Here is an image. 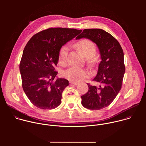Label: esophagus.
<instances>
[{"label":"esophagus","mask_w":146,"mask_h":146,"mask_svg":"<svg viewBox=\"0 0 146 146\" xmlns=\"http://www.w3.org/2000/svg\"><path fill=\"white\" fill-rule=\"evenodd\" d=\"M70 83L72 84H73L74 86H77V84H78V82H73V81H70Z\"/></svg>","instance_id":"1"}]
</instances>
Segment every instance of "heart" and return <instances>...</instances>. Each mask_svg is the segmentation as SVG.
<instances>
[{
    "label": "heart",
    "mask_w": 146,
    "mask_h": 146,
    "mask_svg": "<svg viewBox=\"0 0 146 146\" xmlns=\"http://www.w3.org/2000/svg\"><path fill=\"white\" fill-rule=\"evenodd\" d=\"M76 46L86 58H90L91 62H94L92 57L95 55L96 49L95 44L91 41L88 39H83L77 42ZM69 50V47L67 46H64L60 48L58 56L60 64H66ZM62 75L71 81L79 82L88 77L90 76V73L84 69L72 67L62 72Z\"/></svg>",
    "instance_id": "heart-1"
}]
</instances>
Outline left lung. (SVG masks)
I'll use <instances>...</instances> for the list:
<instances>
[{
    "label": "left lung",
    "instance_id": "left-lung-1",
    "mask_svg": "<svg viewBox=\"0 0 146 146\" xmlns=\"http://www.w3.org/2000/svg\"><path fill=\"white\" fill-rule=\"evenodd\" d=\"M81 38H88L96 44L102 60L92 80L99 83V87L87 84L88 91L81 96L83 106L98 110L110 105L121 89L125 72L123 52L118 41L103 29H84L76 39Z\"/></svg>",
    "mask_w": 146,
    "mask_h": 146
}]
</instances>
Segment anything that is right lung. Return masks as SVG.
I'll list each match as a JSON object with an SVG mask.
<instances>
[{
    "instance_id": "1",
    "label": "right lung",
    "mask_w": 146,
    "mask_h": 146,
    "mask_svg": "<svg viewBox=\"0 0 146 146\" xmlns=\"http://www.w3.org/2000/svg\"><path fill=\"white\" fill-rule=\"evenodd\" d=\"M81 30L51 28L41 31L29 40L19 64L22 86L26 95L36 107L52 109L61 103L62 94L69 86L64 78H54L58 72L60 48L81 32Z\"/></svg>"
}]
</instances>
